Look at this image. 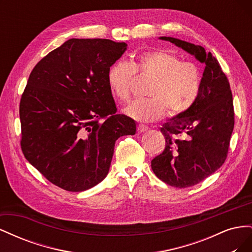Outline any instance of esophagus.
Returning <instances> with one entry per match:
<instances>
[{
	"label": "esophagus",
	"instance_id": "obj_1",
	"mask_svg": "<svg viewBox=\"0 0 252 252\" xmlns=\"http://www.w3.org/2000/svg\"><path fill=\"white\" fill-rule=\"evenodd\" d=\"M136 129H138L139 132H145L148 130V127H146L145 125H142V124H139L138 127H136Z\"/></svg>",
	"mask_w": 252,
	"mask_h": 252
}]
</instances>
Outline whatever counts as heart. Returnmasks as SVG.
Returning <instances> with one entry per match:
<instances>
[{"mask_svg":"<svg viewBox=\"0 0 252 252\" xmlns=\"http://www.w3.org/2000/svg\"><path fill=\"white\" fill-rule=\"evenodd\" d=\"M138 75L154 78L147 95L125 107L124 112L140 122L162 119L166 112L171 118L187 112L194 105L202 87L200 66L193 61H181L168 49L145 51L131 60L114 62L107 71V84L114 98L126 102L131 96V87Z\"/></svg>","mask_w":252,"mask_h":252,"instance_id":"heart-1","label":"heart"}]
</instances>
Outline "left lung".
Here are the masks:
<instances>
[{"instance_id": "obj_1", "label": "left lung", "mask_w": 252, "mask_h": 252, "mask_svg": "<svg viewBox=\"0 0 252 252\" xmlns=\"http://www.w3.org/2000/svg\"><path fill=\"white\" fill-rule=\"evenodd\" d=\"M161 39L182 47L206 65L194 105L162 125L165 149L151 161L155 174L166 184L191 187L217 171L227 158L234 127L232 94L229 81L211 52L174 37Z\"/></svg>"}]
</instances>
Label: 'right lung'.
<instances>
[{"label": "right lung", "instance_id": "add662e5", "mask_svg": "<svg viewBox=\"0 0 252 252\" xmlns=\"http://www.w3.org/2000/svg\"><path fill=\"white\" fill-rule=\"evenodd\" d=\"M127 44L70 39L50 51L29 75L20 101L21 149L53 185L79 192L108 173L116 141L135 133V122L117 114L108 68Z\"/></svg>", "mask_w": 252, "mask_h": 252}]
</instances>
